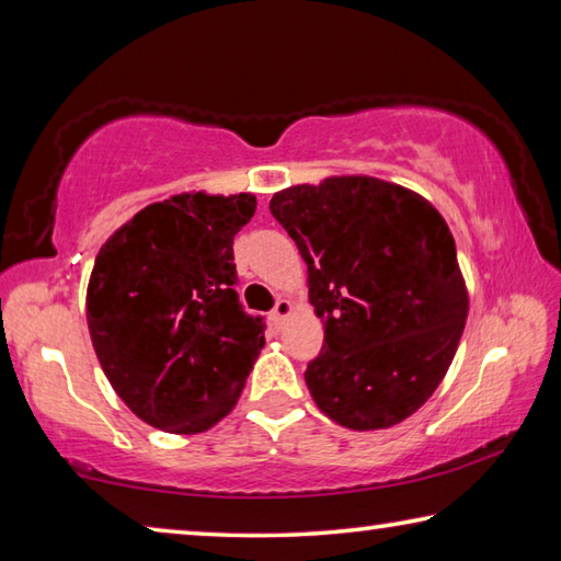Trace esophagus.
<instances>
[{
    "label": "esophagus",
    "mask_w": 561,
    "mask_h": 561,
    "mask_svg": "<svg viewBox=\"0 0 561 561\" xmlns=\"http://www.w3.org/2000/svg\"><path fill=\"white\" fill-rule=\"evenodd\" d=\"M291 311H294V304L289 301V299H279L277 301V307H274V311H272V321H274V324H277V327H282L284 324V321H287V317L291 314Z\"/></svg>",
    "instance_id": "esophagus-1"
}]
</instances>
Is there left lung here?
Returning a JSON list of instances; mask_svg holds the SVG:
<instances>
[{
  "label": "left lung",
  "instance_id": "obj_1",
  "mask_svg": "<svg viewBox=\"0 0 561 561\" xmlns=\"http://www.w3.org/2000/svg\"><path fill=\"white\" fill-rule=\"evenodd\" d=\"M307 262L324 346L304 381L331 421L381 431L413 415L448 374L470 297L443 215L403 185L331 175L272 195Z\"/></svg>",
  "mask_w": 561,
  "mask_h": 561
}]
</instances>
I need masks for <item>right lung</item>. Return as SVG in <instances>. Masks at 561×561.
I'll return each mask as SVG.
<instances>
[{
  "instance_id": "right-lung-1",
  "label": "right lung",
  "mask_w": 561,
  "mask_h": 561,
  "mask_svg": "<svg viewBox=\"0 0 561 561\" xmlns=\"http://www.w3.org/2000/svg\"><path fill=\"white\" fill-rule=\"evenodd\" d=\"M257 210L252 193L170 195L101 244L87 321L103 374L140 421L210 431L237 405L264 346L262 319L237 299L232 240Z\"/></svg>"
}]
</instances>
